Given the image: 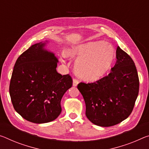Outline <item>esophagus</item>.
<instances>
[{
	"label": "esophagus",
	"mask_w": 149,
	"mask_h": 149,
	"mask_svg": "<svg viewBox=\"0 0 149 149\" xmlns=\"http://www.w3.org/2000/svg\"><path fill=\"white\" fill-rule=\"evenodd\" d=\"M78 84H79L78 80L75 78H74V79H73V86H74V87H76Z\"/></svg>",
	"instance_id": "esophagus-1"
}]
</instances>
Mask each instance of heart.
Segmentation results:
<instances>
[{
  "mask_svg": "<svg viewBox=\"0 0 149 149\" xmlns=\"http://www.w3.org/2000/svg\"><path fill=\"white\" fill-rule=\"evenodd\" d=\"M65 55L77 60L75 70L80 77L87 81H95L105 75L113 64L115 51L103 41L88 42L66 49Z\"/></svg>",
  "mask_w": 149,
  "mask_h": 149,
  "instance_id": "obj_1",
  "label": "heart"
}]
</instances>
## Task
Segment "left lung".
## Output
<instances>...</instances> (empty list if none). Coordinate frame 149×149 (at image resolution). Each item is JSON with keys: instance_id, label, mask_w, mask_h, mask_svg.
<instances>
[{"instance_id": "obj_1", "label": "left lung", "mask_w": 149, "mask_h": 149, "mask_svg": "<svg viewBox=\"0 0 149 149\" xmlns=\"http://www.w3.org/2000/svg\"><path fill=\"white\" fill-rule=\"evenodd\" d=\"M116 58L107 76L94 83L77 85L86 103V117L98 126H113L126 119L139 94V76L133 60L119 46Z\"/></svg>"}]
</instances>
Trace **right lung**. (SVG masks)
I'll list each match as a JSON object with an SVG mask.
<instances>
[{
	"label": "right lung",
	"instance_id": "obj_1",
	"mask_svg": "<svg viewBox=\"0 0 149 149\" xmlns=\"http://www.w3.org/2000/svg\"><path fill=\"white\" fill-rule=\"evenodd\" d=\"M47 43L32 45L18 57L9 87L16 111L38 124L52 121L60 115L61 100L73 82L69 74L62 75L56 71L58 60L45 48Z\"/></svg>",
	"mask_w": 149,
	"mask_h": 149
}]
</instances>
